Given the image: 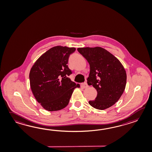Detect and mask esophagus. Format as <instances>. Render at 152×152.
Returning a JSON list of instances; mask_svg holds the SVG:
<instances>
[{
    "label": "esophagus",
    "instance_id": "1",
    "mask_svg": "<svg viewBox=\"0 0 152 152\" xmlns=\"http://www.w3.org/2000/svg\"><path fill=\"white\" fill-rule=\"evenodd\" d=\"M81 88H84H84H87L88 87V85L86 82H85L84 83L81 84Z\"/></svg>",
    "mask_w": 152,
    "mask_h": 152
}]
</instances>
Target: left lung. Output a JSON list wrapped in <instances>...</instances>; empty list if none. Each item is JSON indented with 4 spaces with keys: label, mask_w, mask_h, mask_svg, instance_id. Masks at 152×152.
I'll return each mask as SVG.
<instances>
[{
    "label": "left lung",
    "mask_w": 152,
    "mask_h": 152,
    "mask_svg": "<svg viewBox=\"0 0 152 152\" xmlns=\"http://www.w3.org/2000/svg\"><path fill=\"white\" fill-rule=\"evenodd\" d=\"M77 51L89 64L87 83L97 91L96 97L89 101V105L100 110L111 107L125 90L126 73L123 65L115 56L102 47L78 48Z\"/></svg>",
    "instance_id": "1"
}]
</instances>
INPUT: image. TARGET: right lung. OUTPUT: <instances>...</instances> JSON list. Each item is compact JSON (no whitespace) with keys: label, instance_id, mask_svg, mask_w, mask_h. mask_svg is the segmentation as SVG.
<instances>
[{"label":"right lung","instance_id":"obj_1","mask_svg":"<svg viewBox=\"0 0 152 152\" xmlns=\"http://www.w3.org/2000/svg\"><path fill=\"white\" fill-rule=\"evenodd\" d=\"M75 47L57 46L42 54L29 73L31 90L37 101L48 111H56L68 105L75 88H80L68 77L69 57Z\"/></svg>","mask_w":152,"mask_h":152}]
</instances>
